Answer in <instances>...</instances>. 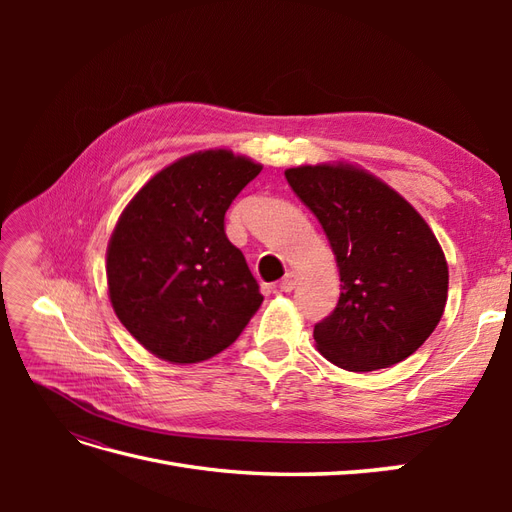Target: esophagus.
I'll use <instances>...</instances> for the list:
<instances>
[{"label":"esophagus","mask_w":512,"mask_h":512,"mask_svg":"<svg viewBox=\"0 0 512 512\" xmlns=\"http://www.w3.org/2000/svg\"><path fill=\"white\" fill-rule=\"evenodd\" d=\"M297 284H299V277H297V273H294V271H288V273L284 275V280L280 282V290H282V292H292L294 288H297Z\"/></svg>","instance_id":"esophagus-1"}]
</instances>
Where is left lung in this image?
<instances>
[{"instance_id": "obj_1", "label": "left lung", "mask_w": 512, "mask_h": 512, "mask_svg": "<svg viewBox=\"0 0 512 512\" xmlns=\"http://www.w3.org/2000/svg\"><path fill=\"white\" fill-rule=\"evenodd\" d=\"M292 192L327 232L342 294L314 327L320 354L348 371L408 359L444 314L448 265L404 196L352 164L286 170Z\"/></svg>"}]
</instances>
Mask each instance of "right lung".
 I'll list each match as a JSON object with an SVG mask.
<instances>
[{"label":"right lung","mask_w":512,"mask_h":512,"mask_svg":"<svg viewBox=\"0 0 512 512\" xmlns=\"http://www.w3.org/2000/svg\"><path fill=\"white\" fill-rule=\"evenodd\" d=\"M260 170L228 149L198 151L162 168L123 209L106 250L108 297L158 359H211L260 307L258 282L224 230L230 203Z\"/></svg>","instance_id":"1"}]
</instances>
